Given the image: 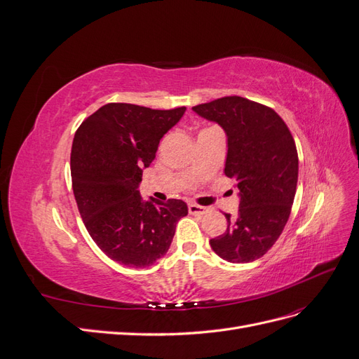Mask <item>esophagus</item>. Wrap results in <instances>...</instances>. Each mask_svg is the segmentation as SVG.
<instances>
[{
  "label": "esophagus",
  "mask_w": 359,
  "mask_h": 359,
  "mask_svg": "<svg viewBox=\"0 0 359 359\" xmlns=\"http://www.w3.org/2000/svg\"><path fill=\"white\" fill-rule=\"evenodd\" d=\"M208 210L210 208H206V206H201L198 203H189V212L190 214H199V215H202V214L208 212Z\"/></svg>",
  "instance_id": "obj_1"
}]
</instances>
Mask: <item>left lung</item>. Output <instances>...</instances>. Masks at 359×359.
Instances as JSON below:
<instances>
[{
  "mask_svg": "<svg viewBox=\"0 0 359 359\" xmlns=\"http://www.w3.org/2000/svg\"><path fill=\"white\" fill-rule=\"evenodd\" d=\"M193 111L226 132L224 173L241 196L240 210L226 214L227 229L210 240L211 248L227 262H253L276 244L290 215L298 182L295 140L274 109L240 95Z\"/></svg>",
  "mask_w": 359,
  "mask_h": 359,
  "instance_id": "1",
  "label": "left lung"
}]
</instances>
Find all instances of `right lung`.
I'll return each instance as SVG.
<instances>
[{
	"label": "right lung",
	"mask_w": 359,
	"mask_h": 359,
	"mask_svg": "<svg viewBox=\"0 0 359 359\" xmlns=\"http://www.w3.org/2000/svg\"><path fill=\"white\" fill-rule=\"evenodd\" d=\"M184 112V106L158 111L107 103L76 130L70 154L74 199L94 243L118 264H156L168 253L178 220L189 214L186 202H144L137 190L160 139Z\"/></svg>",
	"instance_id": "1"
}]
</instances>
